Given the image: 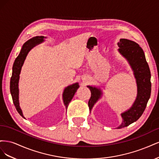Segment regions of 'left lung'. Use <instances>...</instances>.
I'll return each instance as SVG.
<instances>
[{
	"label": "left lung",
	"instance_id": "left-lung-1",
	"mask_svg": "<svg viewBox=\"0 0 159 159\" xmlns=\"http://www.w3.org/2000/svg\"><path fill=\"white\" fill-rule=\"evenodd\" d=\"M118 52L128 61L133 71L137 86V95L132 106L121 113L123 119L117 129L129 126L140 118L145 111L151 92V71L147 62L145 54L141 48L135 42L125 38L117 43ZM91 91V98L88 102L90 111L94 105L102 97L103 91L100 88L88 85Z\"/></svg>",
	"mask_w": 159,
	"mask_h": 159
}]
</instances>
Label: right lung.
<instances>
[{
    "mask_svg": "<svg viewBox=\"0 0 159 159\" xmlns=\"http://www.w3.org/2000/svg\"><path fill=\"white\" fill-rule=\"evenodd\" d=\"M44 38H46L44 36H36L33 37L29 40L26 42L25 44H23L22 49L20 52V54L16 58L15 61L14 62L13 67H12V77L11 79V84H10V89H11V93L12 95V98L13 103L14 104L17 111L20 114L21 116L25 118L24 117L22 109L20 107V103H19V89H18V82H19V78H20V74L21 71L22 67L24 64L26 57L29 52L34 47L36 46L41 44L42 42L44 41ZM80 88V85L78 83H75L74 84H71L66 87L64 90L63 94H62V98H63V101L64 105L67 109L68 105L71 100L73 98L74 95H75V92Z\"/></svg>",
    "mask_w": 159,
    "mask_h": 159,
    "instance_id": "1",
    "label": "right lung"
}]
</instances>
